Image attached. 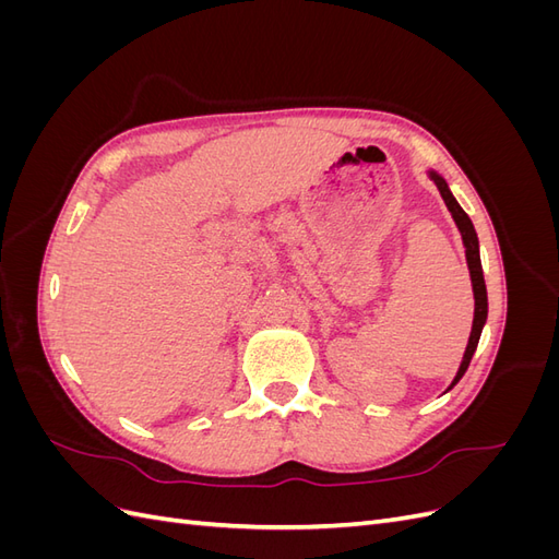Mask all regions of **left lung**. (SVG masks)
Instances as JSON below:
<instances>
[{"label": "left lung", "instance_id": "obj_1", "mask_svg": "<svg viewBox=\"0 0 559 559\" xmlns=\"http://www.w3.org/2000/svg\"><path fill=\"white\" fill-rule=\"evenodd\" d=\"M427 175L438 186V191H441L445 205H448V210H450V214L454 218V224H456V230H460V235H462V242H464V249H466V265H468V275H471V286H473V300H476V306H473V326H471V335H468V345L464 349V357H462L460 368H456L454 380L445 389V392H450V389L456 382H460L462 376L466 373L473 352H476V347H478L480 333H483V326H485V321H487V289H485V277H483V265H480V245H478L476 228H473L468 214L460 207V202L454 200L448 181L441 175H438L436 170H427Z\"/></svg>", "mask_w": 559, "mask_h": 559}]
</instances>
